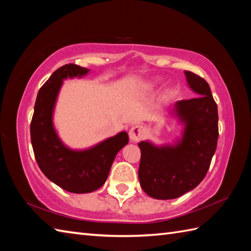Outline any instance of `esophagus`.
Segmentation results:
<instances>
[{
    "label": "esophagus",
    "mask_w": 251,
    "mask_h": 251,
    "mask_svg": "<svg viewBox=\"0 0 251 251\" xmlns=\"http://www.w3.org/2000/svg\"><path fill=\"white\" fill-rule=\"evenodd\" d=\"M145 137V128L141 125H134L129 130V138L131 141H139Z\"/></svg>",
    "instance_id": "34e87169"
}]
</instances>
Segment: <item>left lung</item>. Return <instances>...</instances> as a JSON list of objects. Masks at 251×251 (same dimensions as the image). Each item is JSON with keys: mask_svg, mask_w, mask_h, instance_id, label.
<instances>
[{"mask_svg": "<svg viewBox=\"0 0 251 251\" xmlns=\"http://www.w3.org/2000/svg\"><path fill=\"white\" fill-rule=\"evenodd\" d=\"M186 84L200 97L180 100L172 115L182 126L173 143L140 141V185L156 200H173L195 189L205 178L218 141V108L209 85L193 72L184 71Z\"/></svg>", "mask_w": 251, "mask_h": 251, "instance_id": "1", "label": "left lung"}]
</instances>
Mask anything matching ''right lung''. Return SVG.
Segmentation results:
<instances>
[{
    "instance_id": "1",
    "label": "right lung",
    "mask_w": 251,
    "mask_h": 251,
    "mask_svg": "<svg viewBox=\"0 0 251 251\" xmlns=\"http://www.w3.org/2000/svg\"><path fill=\"white\" fill-rule=\"evenodd\" d=\"M89 69L66 65L58 69L37 94L30 134L35 159L47 178L71 193H90L101 188L108 178L116 154L127 143L128 135L121 131L86 149L69 148L54 125L58 96L67 78H81Z\"/></svg>"
}]
</instances>
